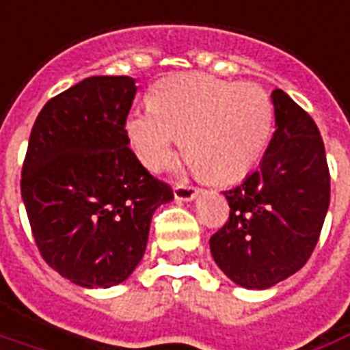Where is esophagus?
<instances>
[{"label":"esophagus","instance_id":"34e87169","mask_svg":"<svg viewBox=\"0 0 350 350\" xmlns=\"http://www.w3.org/2000/svg\"><path fill=\"white\" fill-rule=\"evenodd\" d=\"M198 193H200L198 188H193V186H186V185L175 186V190H173V196H175V200L177 201H192L198 198Z\"/></svg>","mask_w":350,"mask_h":350}]
</instances>
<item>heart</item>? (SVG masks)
Listing matches in <instances>:
<instances>
[{
  "label": "heart",
  "instance_id": "1",
  "mask_svg": "<svg viewBox=\"0 0 350 350\" xmlns=\"http://www.w3.org/2000/svg\"><path fill=\"white\" fill-rule=\"evenodd\" d=\"M274 104L257 83L185 74L160 80L150 108L126 117L124 130L142 164L162 170L175 145L208 180L234 183L252 172L267 147Z\"/></svg>",
  "mask_w": 350,
  "mask_h": 350
}]
</instances>
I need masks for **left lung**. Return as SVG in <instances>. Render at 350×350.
<instances>
[{"instance_id":"1","label":"left lung","mask_w":350,"mask_h":350,"mask_svg":"<svg viewBox=\"0 0 350 350\" xmlns=\"http://www.w3.org/2000/svg\"><path fill=\"white\" fill-rule=\"evenodd\" d=\"M276 130L261 164L226 190L229 220L211 237L221 272L246 289H269L310 259L330 205L323 137L282 89L272 93Z\"/></svg>"}]
</instances>
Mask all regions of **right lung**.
Masks as SVG:
<instances>
[{
	"label": "right lung",
	"mask_w": 350,
	"mask_h": 350,
	"mask_svg": "<svg viewBox=\"0 0 350 350\" xmlns=\"http://www.w3.org/2000/svg\"><path fill=\"white\" fill-rule=\"evenodd\" d=\"M130 76H91L53 96L33 124L22 200L40 256L81 287L124 282L142 261L170 185L129 147Z\"/></svg>",
	"instance_id": "right-lung-1"
}]
</instances>
